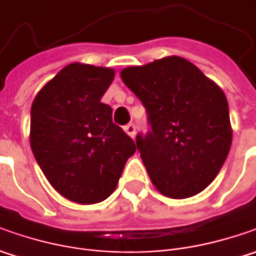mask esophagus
Returning <instances> with one entry per match:
<instances>
[{"label":"esophagus","instance_id":"1","mask_svg":"<svg viewBox=\"0 0 256 256\" xmlns=\"http://www.w3.org/2000/svg\"><path fill=\"white\" fill-rule=\"evenodd\" d=\"M124 130H125V132L128 134L131 138H134V136H135V132H136V126H135L134 124H128V125H125V126H124Z\"/></svg>","mask_w":256,"mask_h":256}]
</instances>
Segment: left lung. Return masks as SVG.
I'll use <instances>...</instances> for the list:
<instances>
[{
  "mask_svg": "<svg viewBox=\"0 0 256 256\" xmlns=\"http://www.w3.org/2000/svg\"><path fill=\"white\" fill-rule=\"evenodd\" d=\"M121 78L146 111L151 130L135 142L155 188L176 200L205 190L232 142L221 88L180 56L125 68Z\"/></svg>",
  "mask_w": 256,
  "mask_h": 256,
  "instance_id": "8db88e82",
  "label": "left lung"
}]
</instances>
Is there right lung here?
Returning a JSON list of instances; mask_svg holds the SVG:
<instances>
[{"mask_svg":"<svg viewBox=\"0 0 256 256\" xmlns=\"http://www.w3.org/2000/svg\"><path fill=\"white\" fill-rule=\"evenodd\" d=\"M114 71L70 64L35 96L31 148L46 180L78 204L106 200L116 188L136 145L112 122V108L101 98Z\"/></svg>","mask_w":256,"mask_h":256,"instance_id":"add662e5","label":"right lung"}]
</instances>
